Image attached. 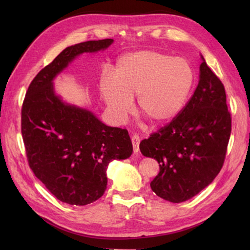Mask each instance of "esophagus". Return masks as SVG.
<instances>
[{"label":"esophagus","instance_id":"obj_1","mask_svg":"<svg viewBox=\"0 0 250 250\" xmlns=\"http://www.w3.org/2000/svg\"><path fill=\"white\" fill-rule=\"evenodd\" d=\"M132 145H133V150L134 152H139L140 150V136L137 134H133L131 137Z\"/></svg>","mask_w":250,"mask_h":250}]
</instances>
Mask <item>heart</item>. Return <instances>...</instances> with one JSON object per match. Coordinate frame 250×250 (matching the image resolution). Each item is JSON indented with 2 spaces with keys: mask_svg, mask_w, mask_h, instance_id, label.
<instances>
[{
  "mask_svg": "<svg viewBox=\"0 0 250 250\" xmlns=\"http://www.w3.org/2000/svg\"><path fill=\"white\" fill-rule=\"evenodd\" d=\"M194 83L190 63L162 51L140 50L120 57L114 78L104 75L100 90L111 116L124 122L133 111L132 99L151 125L168 124L183 109Z\"/></svg>",
  "mask_w": 250,
  "mask_h": 250,
  "instance_id": "heart-1",
  "label": "heart"
}]
</instances>
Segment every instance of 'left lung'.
<instances>
[{
    "label": "left lung",
    "instance_id": "obj_1",
    "mask_svg": "<svg viewBox=\"0 0 250 250\" xmlns=\"http://www.w3.org/2000/svg\"><path fill=\"white\" fill-rule=\"evenodd\" d=\"M200 65L192 97L175 118L140 144L145 157L156 159L160 172L150 187L160 198L180 203L206 188L224 166L231 134L224 83Z\"/></svg>",
    "mask_w": 250,
    "mask_h": 250
}]
</instances>
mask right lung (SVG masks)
Listing matches in <instances>:
<instances>
[{
  "mask_svg": "<svg viewBox=\"0 0 250 250\" xmlns=\"http://www.w3.org/2000/svg\"><path fill=\"white\" fill-rule=\"evenodd\" d=\"M113 42L67 47L31 82L21 108V134L31 169L58 200L70 205L100 199L109 162L129 158L133 147L125 129L106 125L91 111L63 102L52 81L77 56L104 50Z\"/></svg>",
  "mask_w": 250,
  "mask_h": 250,
  "instance_id": "1",
  "label": "right lung"
}]
</instances>
